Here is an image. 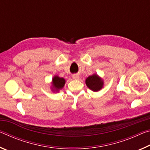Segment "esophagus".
I'll return each instance as SVG.
<instances>
[{"label":"esophagus","mask_w":150,"mask_h":150,"mask_svg":"<svg viewBox=\"0 0 150 150\" xmlns=\"http://www.w3.org/2000/svg\"><path fill=\"white\" fill-rule=\"evenodd\" d=\"M72 77H73V79H76V80L79 79V77L78 75H73L72 76Z\"/></svg>","instance_id":"1"}]
</instances>
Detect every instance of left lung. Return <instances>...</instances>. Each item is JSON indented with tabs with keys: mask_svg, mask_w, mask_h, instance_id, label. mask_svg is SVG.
Segmentation results:
<instances>
[{
	"mask_svg": "<svg viewBox=\"0 0 150 150\" xmlns=\"http://www.w3.org/2000/svg\"><path fill=\"white\" fill-rule=\"evenodd\" d=\"M86 85L94 92H98L101 90L104 86V81L97 74H93L88 77L85 80Z\"/></svg>",
	"mask_w": 150,
	"mask_h": 150,
	"instance_id": "1",
	"label": "left lung"
}]
</instances>
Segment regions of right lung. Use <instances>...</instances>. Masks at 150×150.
Returning <instances> with one entry per match:
<instances>
[{"mask_svg": "<svg viewBox=\"0 0 150 150\" xmlns=\"http://www.w3.org/2000/svg\"><path fill=\"white\" fill-rule=\"evenodd\" d=\"M52 86H51V91L54 93L59 92L60 90H62L64 87L65 84V80L64 78L60 77L58 75H54L52 78Z\"/></svg>", "mask_w": 150, "mask_h": 150, "instance_id": "right-lung-1", "label": "right lung"}]
</instances>
